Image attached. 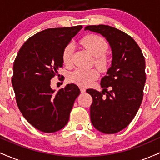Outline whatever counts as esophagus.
Segmentation results:
<instances>
[{
    "instance_id": "34e87169",
    "label": "esophagus",
    "mask_w": 160,
    "mask_h": 160,
    "mask_svg": "<svg viewBox=\"0 0 160 160\" xmlns=\"http://www.w3.org/2000/svg\"><path fill=\"white\" fill-rule=\"evenodd\" d=\"M80 92H81V93H84L86 92V89L84 87H82V86H80Z\"/></svg>"
}]
</instances>
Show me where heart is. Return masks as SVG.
I'll return each mask as SVG.
<instances>
[{"label": "heart", "instance_id": "obj_1", "mask_svg": "<svg viewBox=\"0 0 160 160\" xmlns=\"http://www.w3.org/2000/svg\"><path fill=\"white\" fill-rule=\"evenodd\" d=\"M81 44L95 57V63L98 68L103 69L106 66V59L103 55L108 49V44L103 38L98 35L90 34L86 36L81 40ZM74 47L71 44L66 46L62 52V61L65 65H68L71 62ZM98 78V73L95 69H76L69 75L71 82L80 86H88Z\"/></svg>", "mask_w": 160, "mask_h": 160}]
</instances>
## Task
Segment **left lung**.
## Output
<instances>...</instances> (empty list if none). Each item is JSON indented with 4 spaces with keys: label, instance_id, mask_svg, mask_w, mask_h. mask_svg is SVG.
<instances>
[{
    "label": "left lung",
    "instance_id": "8db88e82",
    "mask_svg": "<svg viewBox=\"0 0 160 160\" xmlns=\"http://www.w3.org/2000/svg\"><path fill=\"white\" fill-rule=\"evenodd\" d=\"M84 30L103 36L112 52L111 65L101 80L102 91L86 90L93 100L91 122L101 132L117 133L131 122L142 102L146 82L144 57L133 38L116 28L88 25ZM108 87L111 91H107Z\"/></svg>",
    "mask_w": 160,
    "mask_h": 160
}]
</instances>
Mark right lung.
<instances>
[{"label":"right lung","instance_id":"add662e5","mask_svg":"<svg viewBox=\"0 0 160 160\" xmlns=\"http://www.w3.org/2000/svg\"><path fill=\"white\" fill-rule=\"evenodd\" d=\"M82 28L42 31L26 40L14 61L12 84L16 103L25 120L43 132H56L65 127L80 95L74 83L56 92L50 80L63 66L64 49Z\"/></svg>","mask_w":160,"mask_h":160}]
</instances>
